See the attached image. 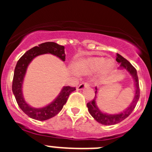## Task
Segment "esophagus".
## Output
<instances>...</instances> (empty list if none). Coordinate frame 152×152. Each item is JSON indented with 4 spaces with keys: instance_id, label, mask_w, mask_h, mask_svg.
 <instances>
[{
    "instance_id": "1",
    "label": "esophagus",
    "mask_w": 152,
    "mask_h": 152,
    "mask_svg": "<svg viewBox=\"0 0 152 152\" xmlns=\"http://www.w3.org/2000/svg\"><path fill=\"white\" fill-rule=\"evenodd\" d=\"M89 86H90L89 83L88 82L81 83V84L77 87V90H83L84 88H88V87H89Z\"/></svg>"
}]
</instances>
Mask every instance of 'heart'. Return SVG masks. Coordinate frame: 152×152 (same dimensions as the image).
Wrapping results in <instances>:
<instances>
[{
  "instance_id": "heart-1",
  "label": "heart",
  "mask_w": 152,
  "mask_h": 152,
  "mask_svg": "<svg viewBox=\"0 0 152 152\" xmlns=\"http://www.w3.org/2000/svg\"><path fill=\"white\" fill-rule=\"evenodd\" d=\"M113 62L102 57H91L82 59L77 62L75 65V71L82 73L96 72L102 68L103 74H107L113 69Z\"/></svg>"
}]
</instances>
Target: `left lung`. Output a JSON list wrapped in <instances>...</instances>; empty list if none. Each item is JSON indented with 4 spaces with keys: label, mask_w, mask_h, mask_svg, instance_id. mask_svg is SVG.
<instances>
[{
    "label": "left lung",
    "mask_w": 152,
    "mask_h": 152,
    "mask_svg": "<svg viewBox=\"0 0 152 152\" xmlns=\"http://www.w3.org/2000/svg\"><path fill=\"white\" fill-rule=\"evenodd\" d=\"M116 61L120 64V68L122 69H126L130 75L132 76L133 80L135 81V96L129 105L128 108L125 110L123 112L120 113L118 114H107L105 113H103L100 109L98 108L96 104V93H97V88H95L96 91H95V96L91 100V102L87 103V107L88 108V111H89L90 114L94 117V119L97 121L98 123H101L103 125H107V126H110V125H115L117 123H120L123 120H124L126 118L128 117L132 112L134 110L135 106L137 104V102L139 99V96H140V89H139V77L137 75L136 69L134 68L131 64V63L129 61L123 58V56H120L119 54H116Z\"/></svg>",
    "instance_id": "obj_1"
}]
</instances>
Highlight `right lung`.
<instances>
[{
	"label": "right lung",
	"mask_w": 152,
	"mask_h": 152,
	"mask_svg": "<svg viewBox=\"0 0 152 152\" xmlns=\"http://www.w3.org/2000/svg\"><path fill=\"white\" fill-rule=\"evenodd\" d=\"M46 53L54 55L63 61H65L64 47L63 45H60L53 42L39 44L38 46H35L28 50L18 60L14 70L12 84V91L20 108L29 117L39 121L47 120L57 115L62 110L63 106L66 103L70 94L76 90L75 88H72L70 86L64 87L54 101L42 108H33L25 101L23 96L22 87L28 65L36 56Z\"/></svg>",
	"instance_id": "1"
}]
</instances>
